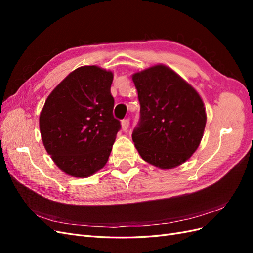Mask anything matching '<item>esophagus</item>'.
<instances>
[{
    "instance_id": "34e87169",
    "label": "esophagus",
    "mask_w": 253,
    "mask_h": 253,
    "mask_svg": "<svg viewBox=\"0 0 253 253\" xmlns=\"http://www.w3.org/2000/svg\"><path fill=\"white\" fill-rule=\"evenodd\" d=\"M128 124H129V119L128 118H126L124 120H121V126H122V129H124V131H126L127 127H128Z\"/></svg>"
}]
</instances>
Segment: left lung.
I'll list each match as a JSON object with an SVG mask.
<instances>
[{
  "label": "left lung",
  "mask_w": 253,
  "mask_h": 253,
  "mask_svg": "<svg viewBox=\"0 0 253 253\" xmlns=\"http://www.w3.org/2000/svg\"><path fill=\"white\" fill-rule=\"evenodd\" d=\"M133 82L140 116L132 139L140 156L160 169L185 163L203 138L207 117L202 98L165 65L134 74Z\"/></svg>",
  "instance_id": "8db88e82"
}]
</instances>
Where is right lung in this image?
Wrapping results in <instances>:
<instances>
[{"mask_svg": "<svg viewBox=\"0 0 253 253\" xmlns=\"http://www.w3.org/2000/svg\"><path fill=\"white\" fill-rule=\"evenodd\" d=\"M113 73L89 65L72 72L40 114L45 149L61 170L87 177L104 167L121 127L114 117Z\"/></svg>", "mask_w": 253, "mask_h": 253, "instance_id": "1", "label": "right lung"}]
</instances>
